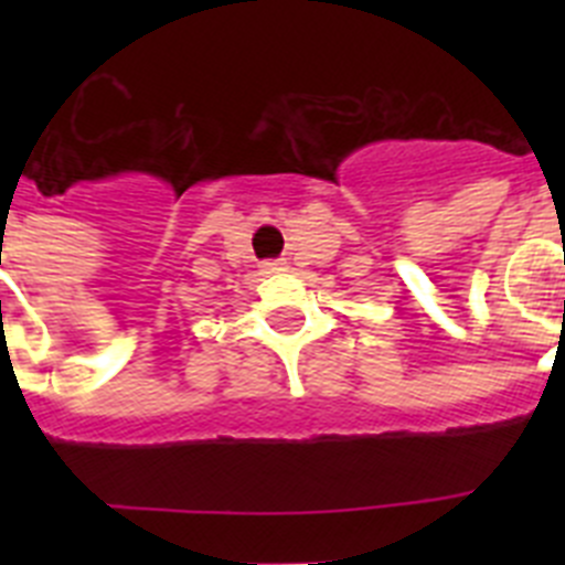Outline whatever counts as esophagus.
<instances>
[{
    "mask_svg": "<svg viewBox=\"0 0 565 565\" xmlns=\"http://www.w3.org/2000/svg\"><path fill=\"white\" fill-rule=\"evenodd\" d=\"M286 259H266V263H263V271H286Z\"/></svg>",
    "mask_w": 565,
    "mask_h": 565,
    "instance_id": "1",
    "label": "esophagus"
}]
</instances>
